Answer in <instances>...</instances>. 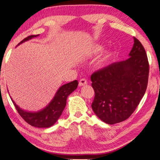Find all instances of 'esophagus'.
I'll list each match as a JSON object with an SVG mask.
<instances>
[{"instance_id":"1","label":"esophagus","mask_w":160,"mask_h":160,"mask_svg":"<svg viewBox=\"0 0 160 160\" xmlns=\"http://www.w3.org/2000/svg\"><path fill=\"white\" fill-rule=\"evenodd\" d=\"M87 84V81L86 79H84V78H82V79H81V80L79 81V86H80V87L86 85Z\"/></svg>"}]
</instances>
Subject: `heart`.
Masks as SVG:
<instances>
[{"label":"heart","mask_w":160,"mask_h":160,"mask_svg":"<svg viewBox=\"0 0 160 160\" xmlns=\"http://www.w3.org/2000/svg\"><path fill=\"white\" fill-rule=\"evenodd\" d=\"M103 49H104V47L101 44H96L93 47L91 50V54L92 55H97L98 53L101 52ZM112 53L111 52H105L104 55H103L102 57L99 59L98 62H97V67L99 68H102L105 67L109 64V62L110 60L112 58Z\"/></svg>","instance_id":"b5f03b06"}]
</instances>
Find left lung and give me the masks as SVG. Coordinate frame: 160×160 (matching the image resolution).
Wrapping results in <instances>:
<instances>
[{"instance_id":"8db88e82","label":"left lung","mask_w":160,"mask_h":160,"mask_svg":"<svg viewBox=\"0 0 160 160\" xmlns=\"http://www.w3.org/2000/svg\"><path fill=\"white\" fill-rule=\"evenodd\" d=\"M126 60L115 62L91 76L95 97L93 111L105 123L113 125L126 120L135 110L148 85L149 64L139 41Z\"/></svg>"}]
</instances>
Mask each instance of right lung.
<instances>
[{
	"label": "right lung",
	"instance_id": "right-lung-1",
	"mask_svg": "<svg viewBox=\"0 0 160 160\" xmlns=\"http://www.w3.org/2000/svg\"><path fill=\"white\" fill-rule=\"evenodd\" d=\"M39 35V34L30 35L26 37L23 40H22L17 46L21 43L32 39ZM78 85V80H74L73 82L63 84L58 89L51 101L44 108L37 112L24 110L16 104V102L12 100V97L10 98L18 114L28 123L36 128H46L53 126L58 120V118L60 117L62 112L67 105L68 96L77 89Z\"/></svg>",
	"mask_w": 160,
	"mask_h": 160
}]
</instances>
